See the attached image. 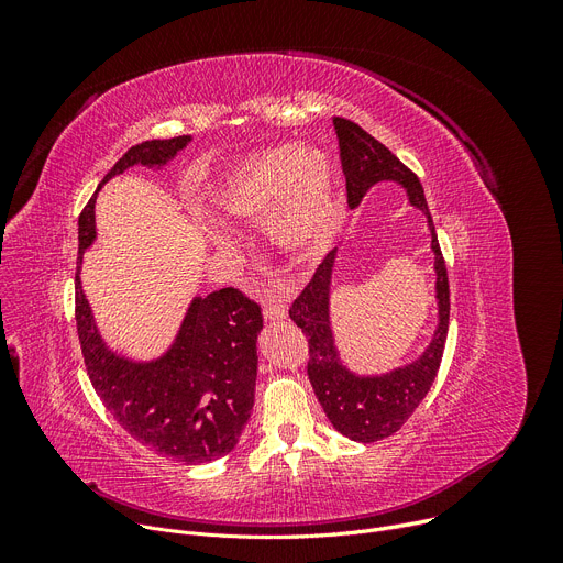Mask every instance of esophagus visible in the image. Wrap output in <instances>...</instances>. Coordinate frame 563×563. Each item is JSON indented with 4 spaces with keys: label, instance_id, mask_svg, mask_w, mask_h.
Returning a JSON list of instances; mask_svg holds the SVG:
<instances>
[{
    "label": "esophagus",
    "instance_id": "obj_1",
    "mask_svg": "<svg viewBox=\"0 0 563 563\" xmlns=\"http://www.w3.org/2000/svg\"><path fill=\"white\" fill-rule=\"evenodd\" d=\"M287 317V303L283 297H272L264 306V319L266 321H280Z\"/></svg>",
    "mask_w": 563,
    "mask_h": 563
}]
</instances>
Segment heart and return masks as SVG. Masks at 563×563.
<instances>
[{
	"mask_svg": "<svg viewBox=\"0 0 563 563\" xmlns=\"http://www.w3.org/2000/svg\"><path fill=\"white\" fill-rule=\"evenodd\" d=\"M207 210L221 221H260L278 251L310 260L321 255L342 225V202L329 153L314 145H278L228 166L207 189ZM217 246L230 234L212 228Z\"/></svg>",
	"mask_w": 563,
	"mask_h": 563,
	"instance_id": "1",
	"label": "heart"
}]
</instances>
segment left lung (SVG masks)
<instances>
[{
    "mask_svg": "<svg viewBox=\"0 0 563 563\" xmlns=\"http://www.w3.org/2000/svg\"><path fill=\"white\" fill-rule=\"evenodd\" d=\"M333 125L340 139V159L351 210H356L378 183H395L404 187L408 205L427 217L431 234L438 323L416 361L378 374H361L344 363L331 321V287L340 246L323 257L308 287L289 308L291 321L310 338L308 378L327 418L349 440L376 442L399 431L433 386L450 327V283L424 189L416 173H410L386 145L356 123L333 118Z\"/></svg>",
    "mask_w": 563,
    "mask_h": 563,
    "instance_id": "1",
    "label": "left lung"
}]
</instances>
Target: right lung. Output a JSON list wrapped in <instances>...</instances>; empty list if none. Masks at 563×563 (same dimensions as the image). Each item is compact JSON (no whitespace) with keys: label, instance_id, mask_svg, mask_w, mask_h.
Returning <instances> with one entry per match:
<instances>
[{"label":"right lung","instance_id":"right-lung-1","mask_svg":"<svg viewBox=\"0 0 563 563\" xmlns=\"http://www.w3.org/2000/svg\"><path fill=\"white\" fill-rule=\"evenodd\" d=\"M189 143L185 134L132 145L98 191L132 166L162 170ZM96 196L79 217L75 276V319L88 378L113 420L147 450L187 465L221 459L240 442L253 410L260 306L234 287L194 297L162 356H118L102 340L79 280L84 251L96 242Z\"/></svg>","mask_w":563,"mask_h":563}]
</instances>
